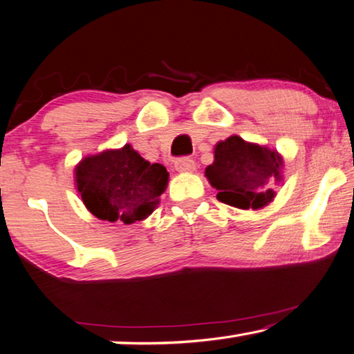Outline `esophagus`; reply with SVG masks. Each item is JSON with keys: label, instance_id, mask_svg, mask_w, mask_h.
Here are the masks:
<instances>
[{"label": "esophagus", "instance_id": "1", "mask_svg": "<svg viewBox=\"0 0 354 354\" xmlns=\"http://www.w3.org/2000/svg\"><path fill=\"white\" fill-rule=\"evenodd\" d=\"M174 167L177 169L178 172H193L196 169V162L192 158H180L174 162Z\"/></svg>", "mask_w": 354, "mask_h": 354}]
</instances>
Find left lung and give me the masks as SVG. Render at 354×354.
I'll list each match as a JSON object with an SVG mask.
<instances>
[{"label":"left lung","mask_w":354,"mask_h":354,"mask_svg":"<svg viewBox=\"0 0 354 354\" xmlns=\"http://www.w3.org/2000/svg\"><path fill=\"white\" fill-rule=\"evenodd\" d=\"M283 158L276 150L241 139L218 142L206 177L217 199L238 209H260L273 201L274 183L281 182Z\"/></svg>","instance_id":"left-lung-1"}]
</instances>
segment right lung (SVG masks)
I'll use <instances>...</instances> for the list:
<instances>
[{
  "instance_id": "1",
  "label": "right lung",
  "mask_w": 354,
  "mask_h": 354,
  "mask_svg": "<svg viewBox=\"0 0 354 354\" xmlns=\"http://www.w3.org/2000/svg\"><path fill=\"white\" fill-rule=\"evenodd\" d=\"M169 182L162 165H151L129 143L120 150L86 156L75 169L76 189L97 218L124 225L155 211Z\"/></svg>"
}]
</instances>
